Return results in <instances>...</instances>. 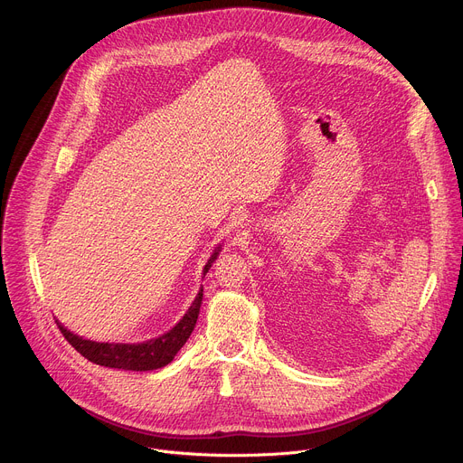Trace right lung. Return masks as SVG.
Returning <instances> with one entry per match:
<instances>
[{
  "label": "right lung",
  "mask_w": 463,
  "mask_h": 463,
  "mask_svg": "<svg viewBox=\"0 0 463 463\" xmlns=\"http://www.w3.org/2000/svg\"><path fill=\"white\" fill-rule=\"evenodd\" d=\"M218 247L211 260L207 261V266L203 269V275L211 269L213 261L216 260V256L220 254ZM202 300H203V289H200L197 293L195 300L192 302V306L188 307V311L184 313V317L166 332L165 335L146 341V343H137V345H122V343H97V341H90V339H82L75 334H71L68 327H63L58 320V327L61 335L68 339V343L80 354L84 355L88 361L100 364V366H108V368H118V370H134V372H146V370H157L166 366L168 363H172V359L175 357V354L183 348V345L186 343V339L190 337V334L194 332V326L197 320V315H200V307H202Z\"/></svg>",
  "instance_id": "obj_1"
}]
</instances>
